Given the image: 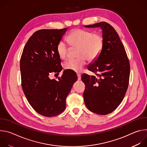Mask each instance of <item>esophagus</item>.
Here are the masks:
<instances>
[{
  "mask_svg": "<svg viewBox=\"0 0 147 147\" xmlns=\"http://www.w3.org/2000/svg\"><path fill=\"white\" fill-rule=\"evenodd\" d=\"M77 77H78V80H81V74H80L77 73Z\"/></svg>",
  "mask_w": 147,
  "mask_h": 147,
  "instance_id": "34e87169",
  "label": "esophagus"
}]
</instances>
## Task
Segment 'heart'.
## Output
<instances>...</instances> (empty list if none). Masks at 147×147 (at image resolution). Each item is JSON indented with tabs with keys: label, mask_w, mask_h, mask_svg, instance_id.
<instances>
[{
	"label": "heart",
	"mask_w": 147,
	"mask_h": 147,
	"mask_svg": "<svg viewBox=\"0 0 147 147\" xmlns=\"http://www.w3.org/2000/svg\"><path fill=\"white\" fill-rule=\"evenodd\" d=\"M66 40L71 48L77 49L76 55L78 57L66 61L63 64V67L75 72L81 71L86 64L87 59L90 61L96 59L103 47V38L100 34L82 29L73 30ZM69 50L70 48L64 42L60 41L57 45V53L62 60L67 57Z\"/></svg>",
	"instance_id": "obj_1"
}]
</instances>
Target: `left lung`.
I'll return each instance as SVG.
<instances>
[{
  "label": "left lung",
  "mask_w": 147,
  "mask_h": 147,
  "mask_svg": "<svg viewBox=\"0 0 147 147\" xmlns=\"http://www.w3.org/2000/svg\"><path fill=\"white\" fill-rule=\"evenodd\" d=\"M100 27L102 30V50L88 70L96 76L82 75L85 84L83 94L87 108L91 112L105 115L114 111L127 91L130 67L124 47L114 28L106 22L84 26Z\"/></svg>",
  "instance_id": "8db88e82"
}]
</instances>
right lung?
<instances>
[{"mask_svg": "<svg viewBox=\"0 0 147 147\" xmlns=\"http://www.w3.org/2000/svg\"><path fill=\"white\" fill-rule=\"evenodd\" d=\"M67 28L40 30L26 43L20 59L22 86L27 100L39 114L57 116L66 108V99L77 80L73 71H63L59 80H51V73L61 71V59L56 47Z\"/></svg>", "mask_w": 147, "mask_h": 147, "instance_id": "1", "label": "right lung"}]
</instances>
